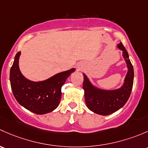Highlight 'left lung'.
Listing matches in <instances>:
<instances>
[{"mask_svg": "<svg viewBox=\"0 0 148 148\" xmlns=\"http://www.w3.org/2000/svg\"><path fill=\"white\" fill-rule=\"evenodd\" d=\"M118 48L123 51V57L127 64V73L124 83L120 88L115 90L100 89L94 86L88 77L83 73V88L85 92V100L87 107L95 113L108 115L120 109L125 106L132 91L134 79V70L127 51L121 42Z\"/></svg>", "mask_w": 148, "mask_h": 148, "instance_id": "obj_1", "label": "left lung"}]
</instances>
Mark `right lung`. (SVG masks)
Listing matches in <instances>:
<instances>
[{
    "label": "right lung",
    "mask_w": 148,
    "mask_h": 148,
    "mask_svg": "<svg viewBox=\"0 0 148 148\" xmlns=\"http://www.w3.org/2000/svg\"><path fill=\"white\" fill-rule=\"evenodd\" d=\"M21 52L16 55L10 68V81L13 95L21 106L36 114L51 112L58 106L61 87L75 69L59 73L42 81L34 82L24 77L19 69Z\"/></svg>",
    "instance_id": "add662e5"
}]
</instances>
